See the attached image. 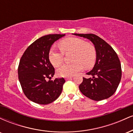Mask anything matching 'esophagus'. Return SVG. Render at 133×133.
I'll list each match as a JSON object with an SVG mask.
<instances>
[{
  "label": "esophagus",
  "instance_id": "obj_1",
  "mask_svg": "<svg viewBox=\"0 0 133 133\" xmlns=\"http://www.w3.org/2000/svg\"><path fill=\"white\" fill-rule=\"evenodd\" d=\"M72 77H65V80H68V79H71Z\"/></svg>",
  "mask_w": 133,
  "mask_h": 133
}]
</instances>
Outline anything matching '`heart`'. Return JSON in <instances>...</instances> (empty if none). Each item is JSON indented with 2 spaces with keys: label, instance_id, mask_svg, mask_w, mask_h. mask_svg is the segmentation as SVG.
Listing matches in <instances>:
<instances>
[{
  "label": "heart",
  "instance_id": "obj_1",
  "mask_svg": "<svg viewBox=\"0 0 133 133\" xmlns=\"http://www.w3.org/2000/svg\"><path fill=\"white\" fill-rule=\"evenodd\" d=\"M58 46L61 51L51 48L49 52V59L55 68L60 66L63 62L64 54L74 52L72 64L62 65L57 71L60 77H71L83 69L94 65L96 60V50L92 44L77 37H68L61 41Z\"/></svg>",
  "mask_w": 133,
  "mask_h": 133
}]
</instances>
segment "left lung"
Masks as SVG:
<instances>
[{
  "mask_svg": "<svg viewBox=\"0 0 133 133\" xmlns=\"http://www.w3.org/2000/svg\"><path fill=\"white\" fill-rule=\"evenodd\" d=\"M89 39L96 50L94 68L87 73L92 77H83L79 90L85 96L94 101L109 98L116 91L121 79V66L118 56L112 47L103 39L93 34H74Z\"/></svg>",
  "mask_w": 133,
  "mask_h": 133,
  "instance_id": "left-lung-1",
  "label": "left lung"
}]
</instances>
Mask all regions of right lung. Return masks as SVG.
Returning <instances> with one entry per match:
<instances>
[{
    "mask_svg": "<svg viewBox=\"0 0 133 133\" xmlns=\"http://www.w3.org/2000/svg\"><path fill=\"white\" fill-rule=\"evenodd\" d=\"M65 34H49L35 41L27 48L20 60L18 76L23 92L29 99L39 104H48L61 94L65 82L63 77L46 81L54 75L49 59L53 43Z\"/></svg>",
    "mask_w": 133,
    "mask_h": 133,
    "instance_id": "right-lung-1",
    "label": "right lung"
}]
</instances>
